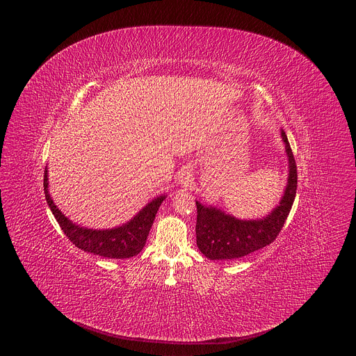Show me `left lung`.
Here are the masks:
<instances>
[{
    "mask_svg": "<svg viewBox=\"0 0 356 356\" xmlns=\"http://www.w3.org/2000/svg\"><path fill=\"white\" fill-rule=\"evenodd\" d=\"M287 155V183L279 204L265 217L241 220L216 206L195 201V238L200 252L211 261L238 259L272 243L291 210L297 190V168L284 131L280 132Z\"/></svg>",
    "mask_w": 356,
    "mask_h": 356,
    "instance_id": "left-lung-1",
    "label": "left lung"
}]
</instances>
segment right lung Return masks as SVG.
<instances>
[{"instance_id": "right-lung-1", "label": "right lung", "mask_w": 356, "mask_h": 356, "mask_svg": "<svg viewBox=\"0 0 356 356\" xmlns=\"http://www.w3.org/2000/svg\"><path fill=\"white\" fill-rule=\"evenodd\" d=\"M43 187L47 206L50 211L54 213L66 236L79 249L110 259H125L138 255L143 249L152 224L155 221L156 213L163 200L166 198V194L155 197L139 213H136V216H134L129 221L120 227L108 229H92L74 224L58 209L55 201L49 194L47 168L44 169Z\"/></svg>"}]
</instances>
